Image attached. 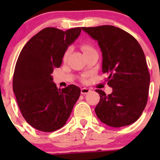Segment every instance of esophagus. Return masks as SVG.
<instances>
[{
    "mask_svg": "<svg viewBox=\"0 0 160 160\" xmlns=\"http://www.w3.org/2000/svg\"><path fill=\"white\" fill-rule=\"evenodd\" d=\"M90 91V90L88 89V88H81V90H80V92H81V94H83V95L87 94V93H89Z\"/></svg>",
    "mask_w": 160,
    "mask_h": 160,
    "instance_id": "1",
    "label": "esophagus"
}]
</instances>
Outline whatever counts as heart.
Here are the masks:
<instances>
[{
	"label": "heart",
	"mask_w": 160,
	"mask_h": 160,
	"mask_svg": "<svg viewBox=\"0 0 160 160\" xmlns=\"http://www.w3.org/2000/svg\"><path fill=\"white\" fill-rule=\"evenodd\" d=\"M91 49H92V48L90 47V46H87V45H83V46H82V50L83 51V52H86L87 51H88V50H90ZM70 49H68L67 50V51L65 52H64L63 56H62V59H63V60H66V59H67V56H68L69 54H70Z\"/></svg>",
	"instance_id": "obj_1"
}]
</instances>
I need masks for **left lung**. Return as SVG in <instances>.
Instances as JSON below:
<instances>
[{
  "instance_id": "obj_1",
  "label": "left lung",
  "mask_w": 160,
  "mask_h": 160,
  "mask_svg": "<svg viewBox=\"0 0 160 160\" xmlns=\"http://www.w3.org/2000/svg\"><path fill=\"white\" fill-rule=\"evenodd\" d=\"M97 40L102 52V71L108 77L111 94L96 90L100 101L95 108L98 118L114 128L136 122L147 104L150 83L146 56L136 39L112 25L82 27Z\"/></svg>"
}]
</instances>
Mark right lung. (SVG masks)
I'll use <instances>...</instances> for the list:
<instances>
[{"instance_id":"add662e5","label":"right lung","mask_w":160,"mask_h":160,"mask_svg":"<svg viewBox=\"0 0 160 160\" xmlns=\"http://www.w3.org/2000/svg\"><path fill=\"white\" fill-rule=\"evenodd\" d=\"M80 27L66 32L46 28L25 45L18 58L13 90L24 118L35 129L51 132L59 129L70 116L80 95L75 85L57 88L53 69L59 68L67 48L81 32Z\"/></svg>"}]
</instances>
